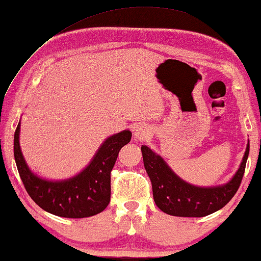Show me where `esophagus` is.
<instances>
[{"label": "esophagus", "mask_w": 261, "mask_h": 261, "mask_svg": "<svg viewBox=\"0 0 261 261\" xmlns=\"http://www.w3.org/2000/svg\"><path fill=\"white\" fill-rule=\"evenodd\" d=\"M150 135V130L144 125H137L134 130V137L137 140H144Z\"/></svg>", "instance_id": "1"}]
</instances>
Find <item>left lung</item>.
Instances as JSON below:
<instances>
[{"label":"left lung","instance_id":"left-lung-1","mask_svg":"<svg viewBox=\"0 0 261 261\" xmlns=\"http://www.w3.org/2000/svg\"><path fill=\"white\" fill-rule=\"evenodd\" d=\"M249 152L247 143L241 166L229 182L216 187H197L180 179L150 147L142 146L144 166L152 182L156 206L161 212L179 217H203L229 203L241 186Z\"/></svg>","mask_w":261,"mask_h":261}]
</instances>
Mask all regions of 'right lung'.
Here are the masks:
<instances>
[{
	"label": "right lung",
	"instance_id": "1",
	"mask_svg": "<svg viewBox=\"0 0 261 261\" xmlns=\"http://www.w3.org/2000/svg\"><path fill=\"white\" fill-rule=\"evenodd\" d=\"M20 122L14 136V155L20 179L30 197L49 214L67 218H84L103 212L110 202V173L121 148L131 140L124 130L103 142L84 171L67 180L39 177L25 163L19 146Z\"/></svg>",
	"mask_w": 261,
	"mask_h": 261
}]
</instances>
